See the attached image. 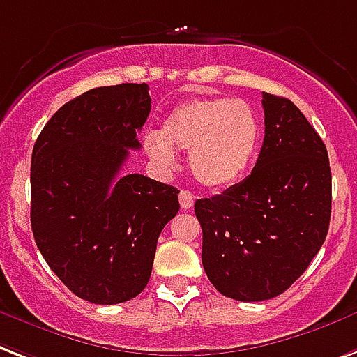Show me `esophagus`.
I'll return each mask as SVG.
<instances>
[{"label": "esophagus", "instance_id": "34e87169", "mask_svg": "<svg viewBox=\"0 0 357 357\" xmlns=\"http://www.w3.org/2000/svg\"><path fill=\"white\" fill-rule=\"evenodd\" d=\"M193 201H195V197H193L192 192H188V190H182L178 193V202H181L182 210H190L193 206Z\"/></svg>", "mask_w": 357, "mask_h": 357}]
</instances>
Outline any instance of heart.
<instances>
[{
	"label": "heart",
	"instance_id": "1",
	"mask_svg": "<svg viewBox=\"0 0 357 357\" xmlns=\"http://www.w3.org/2000/svg\"><path fill=\"white\" fill-rule=\"evenodd\" d=\"M261 138L258 114L241 99L204 96L171 108L162 129L144 136L147 155L162 167L175 165V151H190V169L202 186L228 188L255 160Z\"/></svg>",
	"mask_w": 357,
	"mask_h": 357
}]
</instances>
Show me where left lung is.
<instances>
[{
	"label": "left lung",
	"instance_id": "obj_1",
	"mask_svg": "<svg viewBox=\"0 0 357 357\" xmlns=\"http://www.w3.org/2000/svg\"><path fill=\"white\" fill-rule=\"evenodd\" d=\"M265 136L250 175L195 202L202 267L221 295L269 301L291 287L326 239L332 173L326 145L286 98L264 93Z\"/></svg>",
	"mask_w": 357,
	"mask_h": 357
}]
</instances>
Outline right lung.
<instances>
[{
  "instance_id": "obj_1",
  "label": "right lung",
  "mask_w": 357,
  "mask_h": 357,
  "mask_svg": "<svg viewBox=\"0 0 357 357\" xmlns=\"http://www.w3.org/2000/svg\"><path fill=\"white\" fill-rule=\"evenodd\" d=\"M151 112L149 86L88 90L53 114L31 158V228L44 259L79 298L119 304L144 291L178 190L118 176Z\"/></svg>"
}]
</instances>
